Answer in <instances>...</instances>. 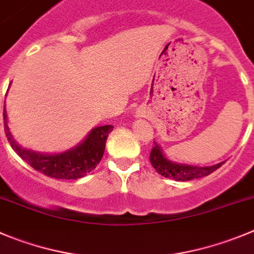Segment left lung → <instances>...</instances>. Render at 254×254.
I'll list each match as a JSON object with an SVG mask.
<instances>
[{
	"label": "left lung",
	"instance_id": "obj_1",
	"mask_svg": "<svg viewBox=\"0 0 254 254\" xmlns=\"http://www.w3.org/2000/svg\"><path fill=\"white\" fill-rule=\"evenodd\" d=\"M149 161H151V165L153 166L157 173H159V175L166 178H173L175 181H182V182L206 177V176L211 175L214 171L218 170L226 162H219L217 165L204 166V167L186 165V163H177V162L171 161L166 157L162 147L156 141H154V146L152 148L151 154H149Z\"/></svg>",
	"mask_w": 254,
	"mask_h": 254
}]
</instances>
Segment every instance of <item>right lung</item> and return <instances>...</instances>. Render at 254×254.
Listing matches in <instances>:
<instances>
[{"label":"right lung","instance_id":"obj_1","mask_svg":"<svg viewBox=\"0 0 254 254\" xmlns=\"http://www.w3.org/2000/svg\"><path fill=\"white\" fill-rule=\"evenodd\" d=\"M3 120L6 137L13 151L36 171L59 180H78L95 170L103 157L108 134L113 131L111 125L95 127L73 148L61 153H41L17 143L7 125L6 108H3Z\"/></svg>","mask_w":254,"mask_h":254}]
</instances>
